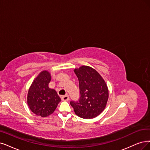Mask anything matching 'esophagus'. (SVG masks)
Wrapping results in <instances>:
<instances>
[{
	"instance_id": "1",
	"label": "esophagus",
	"mask_w": 150,
	"mask_h": 150,
	"mask_svg": "<svg viewBox=\"0 0 150 150\" xmlns=\"http://www.w3.org/2000/svg\"><path fill=\"white\" fill-rule=\"evenodd\" d=\"M61 99H62V101H68L69 99V96L67 95H66L62 96V98H61Z\"/></svg>"
}]
</instances>
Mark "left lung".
Listing matches in <instances>:
<instances>
[{
	"label": "left lung",
	"instance_id": "1",
	"mask_svg": "<svg viewBox=\"0 0 150 150\" xmlns=\"http://www.w3.org/2000/svg\"><path fill=\"white\" fill-rule=\"evenodd\" d=\"M79 81L80 98L70 101L75 113L83 119H93L106 108L109 93L108 86L98 72L88 66L74 70Z\"/></svg>",
	"mask_w": 150,
	"mask_h": 150
}]
</instances>
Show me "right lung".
Wrapping results in <instances>:
<instances>
[{"mask_svg":"<svg viewBox=\"0 0 150 150\" xmlns=\"http://www.w3.org/2000/svg\"><path fill=\"white\" fill-rule=\"evenodd\" d=\"M51 76L47 71H42L33 82L28 93L27 102L31 111L42 117L54 112L60 98L57 92L48 86Z\"/></svg>","mask_w":150,"mask_h":150,"instance_id":"1","label":"right lung"}]
</instances>
